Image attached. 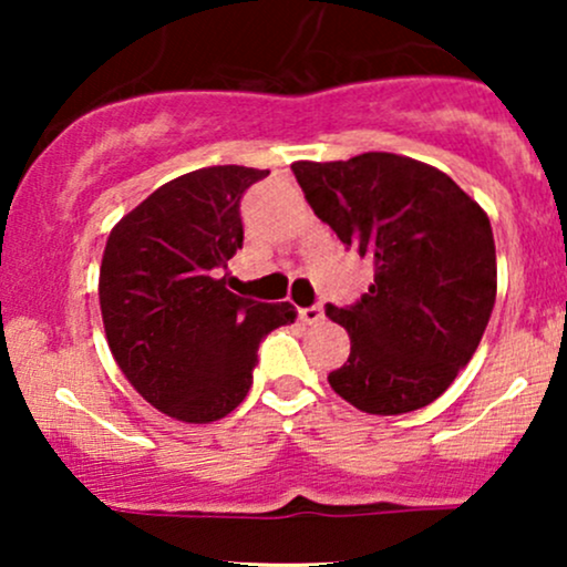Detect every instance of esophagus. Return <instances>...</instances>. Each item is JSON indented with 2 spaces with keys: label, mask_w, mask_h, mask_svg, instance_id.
Masks as SVG:
<instances>
[{
  "label": "esophagus",
  "mask_w": 567,
  "mask_h": 567,
  "mask_svg": "<svg viewBox=\"0 0 567 567\" xmlns=\"http://www.w3.org/2000/svg\"><path fill=\"white\" fill-rule=\"evenodd\" d=\"M298 317H301V320H303L306 324H320V322L324 320V306H322V303L309 306V309L298 311Z\"/></svg>",
  "instance_id": "34e87169"
}]
</instances>
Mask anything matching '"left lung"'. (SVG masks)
Wrapping results in <instances>:
<instances>
[{"instance_id": "1", "label": "left lung", "mask_w": 567, "mask_h": 567, "mask_svg": "<svg viewBox=\"0 0 567 567\" xmlns=\"http://www.w3.org/2000/svg\"><path fill=\"white\" fill-rule=\"evenodd\" d=\"M306 202L347 247L373 261L354 306L324 315L347 328L349 360L328 375L362 413L434 402L480 347L496 303L487 213L451 175L400 154L292 162Z\"/></svg>"}]
</instances>
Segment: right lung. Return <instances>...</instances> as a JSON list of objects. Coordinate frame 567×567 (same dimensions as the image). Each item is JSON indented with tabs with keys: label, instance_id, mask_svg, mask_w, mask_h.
I'll return each instance as SVG.
<instances>
[{
	"label": "right lung",
	"instance_id": "add662e5",
	"mask_svg": "<svg viewBox=\"0 0 567 567\" xmlns=\"http://www.w3.org/2000/svg\"><path fill=\"white\" fill-rule=\"evenodd\" d=\"M269 171L216 165L167 181L114 226L97 279L109 349L135 392L186 424L229 415L252 386L258 343L298 317L226 288L243 247L239 199Z\"/></svg>",
	"mask_w": 567,
	"mask_h": 567
}]
</instances>
